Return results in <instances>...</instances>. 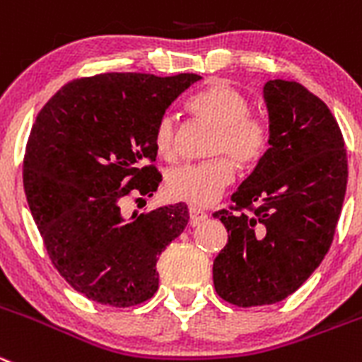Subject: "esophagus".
<instances>
[{
  "label": "esophagus",
  "instance_id": "34e87169",
  "mask_svg": "<svg viewBox=\"0 0 362 362\" xmlns=\"http://www.w3.org/2000/svg\"><path fill=\"white\" fill-rule=\"evenodd\" d=\"M207 218L209 216L205 214L204 211H200V209H197V207L189 209V223H191L192 227H197V225L204 223Z\"/></svg>",
  "mask_w": 362,
  "mask_h": 362
}]
</instances>
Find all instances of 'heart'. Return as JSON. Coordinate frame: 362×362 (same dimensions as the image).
<instances>
[{
    "instance_id": "obj_1",
    "label": "heart",
    "mask_w": 362,
    "mask_h": 362,
    "mask_svg": "<svg viewBox=\"0 0 362 362\" xmlns=\"http://www.w3.org/2000/svg\"><path fill=\"white\" fill-rule=\"evenodd\" d=\"M205 123L218 128L212 155H230L238 164L248 165L262 157L268 144V128L259 117L250 116V101L234 86L216 82L198 93L189 103ZM155 150L165 160L177 157V117L164 114L153 134ZM234 162L227 157L204 164L180 165L165 178V192L173 200L209 207L219 200L234 182Z\"/></svg>"
}]
</instances>
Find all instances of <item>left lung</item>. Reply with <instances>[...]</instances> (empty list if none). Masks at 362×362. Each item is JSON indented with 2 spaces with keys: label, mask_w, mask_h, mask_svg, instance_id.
I'll return each instance as SVG.
<instances>
[{
  "label": "left lung",
  "mask_w": 362,
  "mask_h": 362,
  "mask_svg": "<svg viewBox=\"0 0 362 362\" xmlns=\"http://www.w3.org/2000/svg\"><path fill=\"white\" fill-rule=\"evenodd\" d=\"M269 148L232 194L235 211L214 212L228 232L212 266L216 293L239 307L269 305L322 264L343 207L349 164L337 121L296 82L262 89Z\"/></svg>",
  "instance_id": "obj_1"
}]
</instances>
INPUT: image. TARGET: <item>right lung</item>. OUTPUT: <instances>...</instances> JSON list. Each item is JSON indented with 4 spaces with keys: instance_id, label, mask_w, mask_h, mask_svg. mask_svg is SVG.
Here are the masks:
<instances>
[{
    "instance_id": "add662e5",
    "label": "right lung",
    "mask_w": 362,
    "mask_h": 362,
    "mask_svg": "<svg viewBox=\"0 0 362 362\" xmlns=\"http://www.w3.org/2000/svg\"><path fill=\"white\" fill-rule=\"evenodd\" d=\"M202 76L105 73L64 86L33 123L23 184L55 268L74 291L132 307L158 289L162 250L189 221L185 204L121 211L132 191L153 197L158 119Z\"/></svg>"
}]
</instances>
